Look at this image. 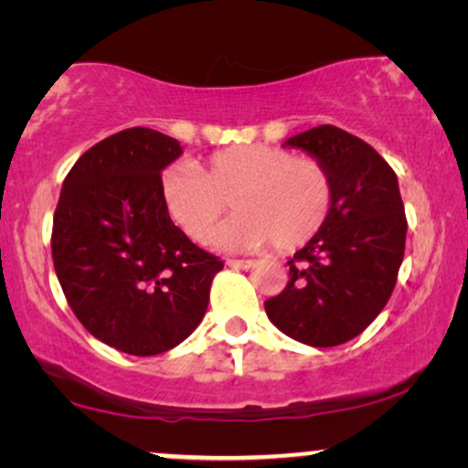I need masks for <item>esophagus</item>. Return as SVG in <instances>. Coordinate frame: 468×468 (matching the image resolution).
<instances>
[{
  "label": "esophagus",
  "instance_id": "obj_1",
  "mask_svg": "<svg viewBox=\"0 0 468 468\" xmlns=\"http://www.w3.org/2000/svg\"><path fill=\"white\" fill-rule=\"evenodd\" d=\"M225 265L232 267V269H250L251 265H254V261H236V258H228V261H225Z\"/></svg>",
  "mask_w": 468,
  "mask_h": 468
}]
</instances>
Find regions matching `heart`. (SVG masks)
Returning <instances> with one entry per match:
<instances>
[{"label":"heart","instance_id":"heart-1","mask_svg":"<svg viewBox=\"0 0 468 468\" xmlns=\"http://www.w3.org/2000/svg\"><path fill=\"white\" fill-rule=\"evenodd\" d=\"M159 197L170 221L197 243L210 236L229 199L236 214L212 236L214 245L256 250L271 239L278 250H295L326 221L333 186L317 159L251 144L212 153L195 168H168Z\"/></svg>","mask_w":468,"mask_h":468}]
</instances>
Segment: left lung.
Instances as JSON below:
<instances>
[{"instance_id": "1", "label": "left lung", "mask_w": 468, "mask_h": 468, "mask_svg": "<svg viewBox=\"0 0 468 468\" xmlns=\"http://www.w3.org/2000/svg\"><path fill=\"white\" fill-rule=\"evenodd\" d=\"M331 177V210L287 262L289 282L265 302L287 337L315 348L350 342L392 295L405 254V207L397 173L370 144L333 124L289 137Z\"/></svg>"}]
</instances>
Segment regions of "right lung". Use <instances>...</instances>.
Returning a JSON list of instances; mask_svg holds the SVG:
<instances>
[{
	"label": "right lung",
	"instance_id": "right-lung-1",
	"mask_svg": "<svg viewBox=\"0 0 468 468\" xmlns=\"http://www.w3.org/2000/svg\"><path fill=\"white\" fill-rule=\"evenodd\" d=\"M184 148L135 126L82 153L60 188L52 258L68 304L93 337L122 353H166L199 326L223 261L170 221L162 170Z\"/></svg>",
	"mask_w": 468,
	"mask_h": 468
}]
</instances>
